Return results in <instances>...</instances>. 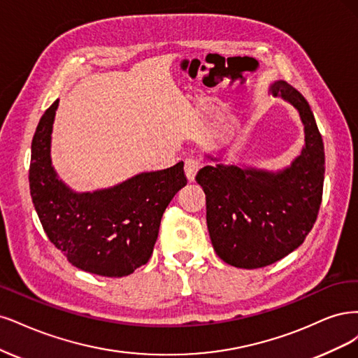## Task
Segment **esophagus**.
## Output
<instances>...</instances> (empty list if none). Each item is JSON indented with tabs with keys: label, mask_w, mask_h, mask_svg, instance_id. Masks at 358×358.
I'll return each instance as SVG.
<instances>
[{
	"label": "esophagus",
	"mask_w": 358,
	"mask_h": 358,
	"mask_svg": "<svg viewBox=\"0 0 358 358\" xmlns=\"http://www.w3.org/2000/svg\"><path fill=\"white\" fill-rule=\"evenodd\" d=\"M201 168V162L198 159H186V162H184V171H186V176H187V180L189 181H193L194 180V176L196 172L199 171Z\"/></svg>",
	"instance_id": "esophagus-1"
}]
</instances>
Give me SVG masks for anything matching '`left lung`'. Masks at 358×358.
<instances>
[{
    "label": "left lung",
    "mask_w": 358,
    "mask_h": 358,
    "mask_svg": "<svg viewBox=\"0 0 358 358\" xmlns=\"http://www.w3.org/2000/svg\"><path fill=\"white\" fill-rule=\"evenodd\" d=\"M269 90L299 111L305 126L301 156L278 172L217 164L196 174L217 256L242 269L268 266L302 245L322 199L324 144L309 103L284 80Z\"/></svg>",
    "instance_id": "left-lung-1"
}]
</instances>
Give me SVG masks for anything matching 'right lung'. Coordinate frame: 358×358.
<instances>
[{"label": "right lung", "mask_w": 358, "mask_h": 358, "mask_svg": "<svg viewBox=\"0 0 358 358\" xmlns=\"http://www.w3.org/2000/svg\"><path fill=\"white\" fill-rule=\"evenodd\" d=\"M57 103L43 114L31 145L29 189L44 232L73 266L110 278L129 275L152 257L166 206L187 184L184 164L76 193L57 178L50 160Z\"/></svg>", "instance_id": "right-lung-1"}]
</instances>
